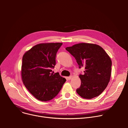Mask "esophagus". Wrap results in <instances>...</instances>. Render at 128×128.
<instances>
[{"instance_id":"34e87169","label":"esophagus","mask_w":128,"mask_h":128,"mask_svg":"<svg viewBox=\"0 0 128 128\" xmlns=\"http://www.w3.org/2000/svg\"><path fill=\"white\" fill-rule=\"evenodd\" d=\"M71 78H72V76H69V77L67 78V79H68V80H70L71 79Z\"/></svg>"}]
</instances>
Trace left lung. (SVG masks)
Listing matches in <instances>:
<instances>
[{
	"mask_svg": "<svg viewBox=\"0 0 128 128\" xmlns=\"http://www.w3.org/2000/svg\"><path fill=\"white\" fill-rule=\"evenodd\" d=\"M66 50L75 58L80 68L84 67V75L80 74L81 84L77 93L87 99L100 95L111 76L112 62L107 54L100 46L92 44L80 43Z\"/></svg>",
	"mask_w": 128,
	"mask_h": 128,
	"instance_id": "obj_1",
	"label": "left lung"
}]
</instances>
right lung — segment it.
I'll list each match as a JSON object with an SVG mask.
<instances>
[{
	"label": "right lung",
	"instance_id": "add662e5",
	"mask_svg": "<svg viewBox=\"0 0 128 128\" xmlns=\"http://www.w3.org/2000/svg\"><path fill=\"white\" fill-rule=\"evenodd\" d=\"M62 43L40 44L25 53L21 74L30 93L42 101H50L61 90L66 79L58 72L51 74L56 65V54Z\"/></svg>",
	"mask_w": 128,
	"mask_h": 128
}]
</instances>
